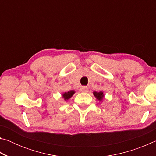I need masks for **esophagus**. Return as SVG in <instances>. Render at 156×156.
I'll return each mask as SVG.
<instances>
[{"label": "esophagus", "instance_id": "34e87169", "mask_svg": "<svg viewBox=\"0 0 156 156\" xmlns=\"http://www.w3.org/2000/svg\"><path fill=\"white\" fill-rule=\"evenodd\" d=\"M80 91L82 92H87L88 91V87L87 86H83L80 87Z\"/></svg>", "mask_w": 156, "mask_h": 156}]
</instances>
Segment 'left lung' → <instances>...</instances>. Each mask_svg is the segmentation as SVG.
<instances>
[{
	"mask_svg": "<svg viewBox=\"0 0 156 156\" xmlns=\"http://www.w3.org/2000/svg\"><path fill=\"white\" fill-rule=\"evenodd\" d=\"M94 96L96 97V98L98 99L99 100H101L102 99V98H103V93H102V91H100V92L94 91Z\"/></svg>",
	"mask_w": 156,
	"mask_h": 156,
	"instance_id": "1",
	"label": "left lung"
}]
</instances>
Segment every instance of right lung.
Wrapping results in <instances>:
<instances>
[{"mask_svg": "<svg viewBox=\"0 0 156 156\" xmlns=\"http://www.w3.org/2000/svg\"><path fill=\"white\" fill-rule=\"evenodd\" d=\"M73 94H74V91H68L67 93H65L63 94V98H64L65 100H67L69 98H70L73 96Z\"/></svg>", "mask_w": 156, "mask_h": 156, "instance_id": "1", "label": "right lung"}]
</instances>
